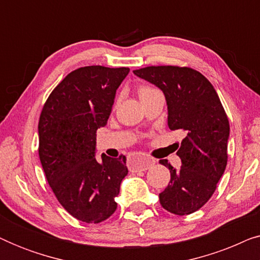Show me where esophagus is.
Listing matches in <instances>:
<instances>
[{"label":"esophagus","mask_w":260,"mask_h":260,"mask_svg":"<svg viewBox=\"0 0 260 260\" xmlns=\"http://www.w3.org/2000/svg\"><path fill=\"white\" fill-rule=\"evenodd\" d=\"M155 163V159L145 157V156H138L135 159H133L130 163V172L137 173V172H144L150 168V167Z\"/></svg>","instance_id":"obj_1"}]
</instances>
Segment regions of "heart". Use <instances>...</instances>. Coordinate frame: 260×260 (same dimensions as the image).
<instances>
[{"mask_svg": "<svg viewBox=\"0 0 260 260\" xmlns=\"http://www.w3.org/2000/svg\"><path fill=\"white\" fill-rule=\"evenodd\" d=\"M152 91H155V88H152L150 86H141L138 88V94H140V98H143L144 95L149 94Z\"/></svg>", "mask_w": 260, "mask_h": 260, "instance_id": "heart-1", "label": "heart"}]
</instances>
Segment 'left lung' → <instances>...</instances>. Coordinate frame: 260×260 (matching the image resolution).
Segmentation results:
<instances>
[{
    "mask_svg": "<svg viewBox=\"0 0 260 260\" xmlns=\"http://www.w3.org/2000/svg\"><path fill=\"white\" fill-rule=\"evenodd\" d=\"M134 73L162 90L169 129L186 133L176 152L181 168L159 161L170 170L159 204L176 215L197 212L211 199L227 165L230 123L219 95L207 78L190 67L149 66Z\"/></svg>",
    "mask_w": 260,
    "mask_h": 260,
    "instance_id": "8db88e82",
    "label": "left lung"
}]
</instances>
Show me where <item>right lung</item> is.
<instances>
[{
    "mask_svg": "<svg viewBox=\"0 0 260 260\" xmlns=\"http://www.w3.org/2000/svg\"><path fill=\"white\" fill-rule=\"evenodd\" d=\"M127 67L85 66L67 74L39 119V157L60 205L74 218L98 223L117 208L127 174L125 156L95 158V133L105 126Z\"/></svg>",
    "mask_w": 260,
    "mask_h": 260,
    "instance_id": "1",
    "label": "right lung"
}]
</instances>
